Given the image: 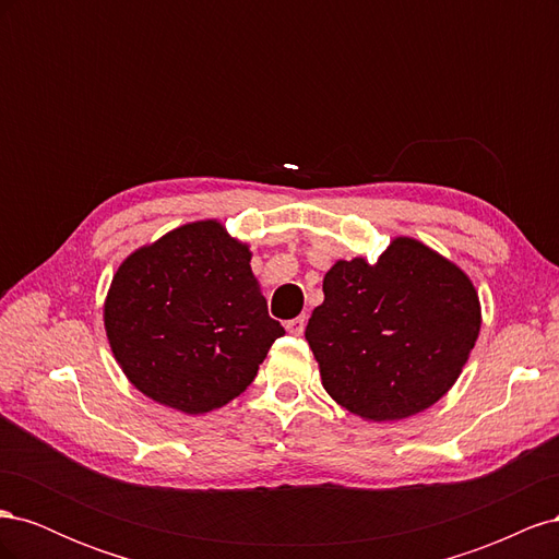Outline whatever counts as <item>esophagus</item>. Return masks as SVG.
Returning a JSON list of instances; mask_svg holds the SVG:
<instances>
[{"mask_svg":"<svg viewBox=\"0 0 559 559\" xmlns=\"http://www.w3.org/2000/svg\"><path fill=\"white\" fill-rule=\"evenodd\" d=\"M306 314H300V317H296V319H289L286 321V331H289L292 335H300L302 331H306Z\"/></svg>","mask_w":559,"mask_h":559,"instance_id":"1","label":"esophagus"}]
</instances>
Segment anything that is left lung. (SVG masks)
Returning <instances> with one entry per match:
<instances>
[{"label": "left lung", "instance_id": "1", "mask_svg": "<svg viewBox=\"0 0 559 559\" xmlns=\"http://www.w3.org/2000/svg\"><path fill=\"white\" fill-rule=\"evenodd\" d=\"M480 331V302L454 263L396 238L368 265L337 261L324 277L306 341L321 384L373 421L427 411L460 378Z\"/></svg>", "mask_w": 559, "mask_h": 559}]
</instances>
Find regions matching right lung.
I'll return each instance as SVG.
<instances>
[{
	"mask_svg": "<svg viewBox=\"0 0 559 559\" xmlns=\"http://www.w3.org/2000/svg\"><path fill=\"white\" fill-rule=\"evenodd\" d=\"M251 253L216 222L181 226L114 275L105 326L142 394L181 413L222 408L284 335L251 275Z\"/></svg>",
	"mask_w": 559,
	"mask_h": 559,
	"instance_id": "obj_1",
	"label": "right lung"
}]
</instances>
